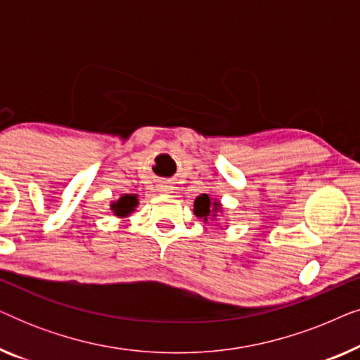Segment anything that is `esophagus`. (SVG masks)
<instances>
[{"label": "esophagus", "instance_id": "1", "mask_svg": "<svg viewBox=\"0 0 360 360\" xmlns=\"http://www.w3.org/2000/svg\"><path fill=\"white\" fill-rule=\"evenodd\" d=\"M172 186L169 184H160L159 185V191H170Z\"/></svg>", "mask_w": 360, "mask_h": 360}]
</instances>
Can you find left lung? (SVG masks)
<instances>
[{
	"mask_svg": "<svg viewBox=\"0 0 360 360\" xmlns=\"http://www.w3.org/2000/svg\"><path fill=\"white\" fill-rule=\"evenodd\" d=\"M193 214L196 218L203 219V223H213V221H218L219 216L224 214V210L219 200L211 198L210 195L203 193L195 200Z\"/></svg>",
	"mask_w": 360,
	"mask_h": 360,
	"instance_id": "left-lung-1",
	"label": "left lung"
}]
</instances>
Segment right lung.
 I'll list each match as a JSON object with an SVG mask.
<instances>
[{"instance_id": "1", "label": "right lung", "mask_w": 360, "mask_h": 360, "mask_svg": "<svg viewBox=\"0 0 360 360\" xmlns=\"http://www.w3.org/2000/svg\"><path fill=\"white\" fill-rule=\"evenodd\" d=\"M137 205H139V196H137L136 193H124V195H121L116 201H111L110 210L112 214L122 219V218H127V216H131L132 213H134Z\"/></svg>"}]
</instances>
